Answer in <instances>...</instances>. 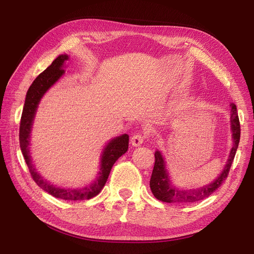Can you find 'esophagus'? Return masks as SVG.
I'll return each instance as SVG.
<instances>
[{
	"mask_svg": "<svg viewBox=\"0 0 254 254\" xmlns=\"http://www.w3.org/2000/svg\"><path fill=\"white\" fill-rule=\"evenodd\" d=\"M145 140V135L141 134V133H135L132 137H131V144L132 146H134V147H136V146H140Z\"/></svg>",
	"mask_w": 254,
	"mask_h": 254,
	"instance_id": "1",
	"label": "esophagus"
}]
</instances>
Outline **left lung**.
I'll return each mask as SVG.
<instances>
[{
	"label": "left lung",
	"mask_w": 254,
	"mask_h": 254,
	"mask_svg": "<svg viewBox=\"0 0 254 254\" xmlns=\"http://www.w3.org/2000/svg\"><path fill=\"white\" fill-rule=\"evenodd\" d=\"M231 106V129H232V137H233V147L230 151V156L227 161V164L222 173L211 182L209 186H204L200 189L194 190H183L178 189L173 186L170 176L166 171L164 159L160 151L155 152V166H153L151 178H150V190L158 200L163 202H177V203H189L202 200V199L209 197L213 191L216 190L229 175V171L231 168L233 160L238 147L241 137V125L238 120V114L236 110V106L234 104Z\"/></svg>",
	"instance_id": "1"
}]
</instances>
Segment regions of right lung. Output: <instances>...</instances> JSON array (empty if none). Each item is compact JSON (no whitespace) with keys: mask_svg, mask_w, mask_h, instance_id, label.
<instances>
[{"mask_svg":"<svg viewBox=\"0 0 254 254\" xmlns=\"http://www.w3.org/2000/svg\"><path fill=\"white\" fill-rule=\"evenodd\" d=\"M67 59V55H59L48 68H45L41 74L38 75V77L32 83V86L29 87L21 117L19 140L23 157L25 159L32 178L43 190L48 191L54 197L64 199V200H86V199H91L98 195L99 191L105 187L115 161L128 150L129 135L123 134L114 137L106 145L102 155L101 168H99L98 176L96 177L95 181L91 183L90 186L80 189L59 188L43 179V177H41V175L36 171L29 155V139L34 118L38 105H39L40 99L45 92L64 74V64Z\"/></svg>","mask_w":254,"mask_h":254,"instance_id":"obj_1","label":"right lung"}]
</instances>
